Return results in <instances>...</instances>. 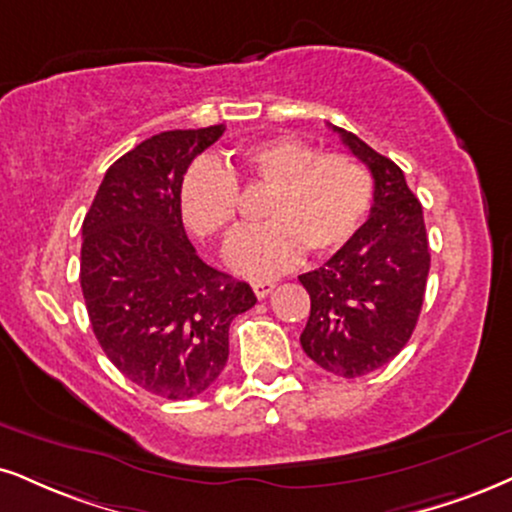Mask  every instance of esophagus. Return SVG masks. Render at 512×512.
<instances>
[{"label": "esophagus", "mask_w": 512, "mask_h": 512, "mask_svg": "<svg viewBox=\"0 0 512 512\" xmlns=\"http://www.w3.org/2000/svg\"><path fill=\"white\" fill-rule=\"evenodd\" d=\"M275 289V282L273 280H258L254 282V294L258 296V299H266V296L273 292Z\"/></svg>", "instance_id": "34e87169"}]
</instances>
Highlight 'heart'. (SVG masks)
Instances as JSON below:
<instances>
[{
  "instance_id": "b5f03b06",
  "label": "heart",
  "mask_w": 512,
  "mask_h": 512,
  "mask_svg": "<svg viewBox=\"0 0 512 512\" xmlns=\"http://www.w3.org/2000/svg\"><path fill=\"white\" fill-rule=\"evenodd\" d=\"M230 168L199 159L180 182L182 220L199 237H227L237 225L239 178L270 189L266 225L244 230L227 246V263L246 277L292 266L301 251L325 256L349 244L368 218L375 182L356 156L320 154L299 137L277 135L246 144Z\"/></svg>"
}]
</instances>
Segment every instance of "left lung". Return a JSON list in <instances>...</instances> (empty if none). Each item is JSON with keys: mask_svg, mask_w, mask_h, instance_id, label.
<instances>
[{"mask_svg": "<svg viewBox=\"0 0 512 512\" xmlns=\"http://www.w3.org/2000/svg\"><path fill=\"white\" fill-rule=\"evenodd\" d=\"M332 130L370 168L375 204L349 244L299 275L311 296L301 346L320 368L351 380L387 365L408 344L425 301L430 244L403 170L353 132Z\"/></svg>", "mask_w": 512, "mask_h": 512, "instance_id": "obj_1", "label": "left lung"}]
</instances>
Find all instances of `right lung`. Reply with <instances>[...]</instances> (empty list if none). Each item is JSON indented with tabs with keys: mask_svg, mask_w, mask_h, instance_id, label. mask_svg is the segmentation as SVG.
<instances>
[{
	"mask_svg": "<svg viewBox=\"0 0 512 512\" xmlns=\"http://www.w3.org/2000/svg\"><path fill=\"white\" fill-rule=\"evenodd\" d=\"M225 125L149 137L106 170L82 223L80 287L106 358L137 387L192 399L218 380L232 318L256 296L206 266L182 227L180 182Z\"/></svg>",
	"mask_w": 512,
	"mask_h": 512,
	"instance_id": "obj_1",
	"label": "right lung"
}]
</instances>
